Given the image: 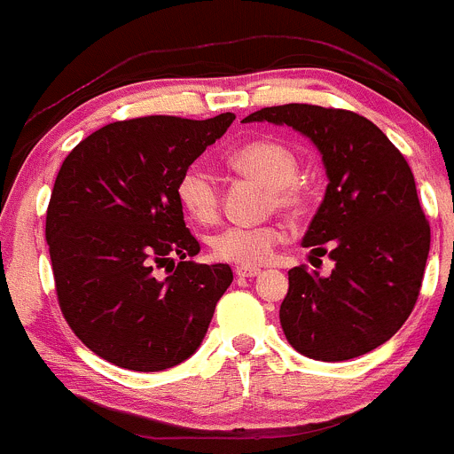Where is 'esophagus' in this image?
Masks as SVG:
<instances>
[{
	"mask_svg": "<svg viewBox=\"0 0 454 454\" xmlns=\"http://www.w3.org/2000/svg\"><path fill=\"white\" fill-rule=\"evenodd\" d=\"M260 273L258 267H251V264H240L236 267V276L238 278H255Z\"/></svg>",
	"mask_w": 454,
	"mask_h": 454,
	"instance_id": "1",
	"label": "esophagus"
}]
</instances>
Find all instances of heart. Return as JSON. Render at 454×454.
I'll use <instances>...</instances> for the list:
<instances>
[{"label":"heart","instance_id":"heart-1","mask_svg":"<svg viewBox=\"0 0 454 454\" xmlns=\"http://www.w3.org/2000/svg\"><path fill=\"white\" fill-rule=\"evenodd\" d=\"M233 172L260 181L269 187V207L295 214L307 203V190L295 178L298 156L285 143L260 138L245 143L227 156ZM176 196L181 207L192 221L212 225L221 214V194L209 172L194 165L178 178ZM282 229L264 227H227L212 240V251L218 260L236 264H262L271 258L276 245H280Z\"/></svg>","mask_w":454,"mask_h":454}]
</instances>
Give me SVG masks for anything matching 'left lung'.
Returning a JSON list of instances; mask_svg holds the SVG:
<instances>
[{
    "label": "left lung",
    "mask_w": 454,
    "mask_h": 454,
    "mask_svg": "<svg viewBox=\"0 0 454 454\" xmlns=\"http://www.w3.org/2000/svg\"><path fill=\"white\" fill-rule=\"evenodd\" d=\"M242 121L298 129L320 150L329 178L302 245L313 255L329 254L335 269L326 278L304 264L291 269L280 304L286 340L320 362L373 351L411 316L430 251V225L406 159L351 110L286 103Z\"/></svg>",
    "instance_id": "8db88e82"
}]
</instances>
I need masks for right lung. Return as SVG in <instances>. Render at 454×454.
I'll return each mask as SVG.
<instances>
[{
    "label": "right lung",
    "mask_w": 454,
    "mask_h": 454,
    "mask_svg": "<svg viewBox=\"0 0 454 454\" xmlns=\"http://www.w3.org/2000/svg\"><path fill=\"white\" fill-rule=\"evenodd\" d=\"M233 119L114 121L57 174L46 214L57 300L76 338L121 369L154 373L194 356L231 285L229 264L187 260L200 245L176 185Z\"/></svg>",
    "instance_id": "add662e5"
}]
</instances>
